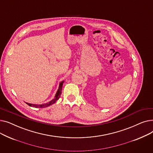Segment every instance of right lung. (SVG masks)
<instances>
[{
    "instance_id": "obj_1",
    "label": "right lung",
    "mask_w": 153,
    "mask_h": 153,
    "mask_svg": "<svg viewBox=\"0 0 153 153\" xmlns=\"http://www.w3.org/2000/svg\"><path fill=\"white\" fill-rule=\"evenodd\" d=\"M64 82V81H62L61 82H60L59 86V89H58L57 92H56V94L54 99H53L50 102L46 103H44V104H41V105H35V104H31V103H26L30 107H35V108H45V107H47L48 106H50L51 105H52V104L56 103V102L59 99L61 94L62 88V85H63Z\"/></svg>"
}]
</instances>
